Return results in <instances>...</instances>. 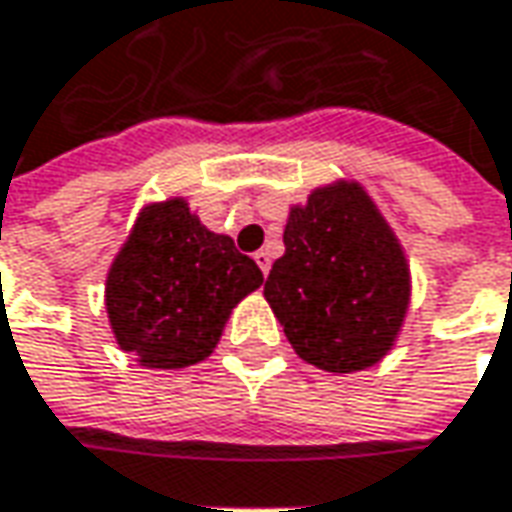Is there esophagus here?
I'll use <instances>...</instances> for the list:
<instances>
[{"mask_svg":"<svg viewBox=\"0 0 512 512\" xmlns=\"http://www.w3.org/2000/svg\"><path fill=\"white\" fill-rule=\"evenodd\" d=\"M253 259H256V265L262 267V273L267 276V270H270V253H267V250H259V253L253 256Z\"/></svg>","mask_w":512,"mask_h":512,"instance_id":"obj_1","label":"esophagus"}]
</instances>
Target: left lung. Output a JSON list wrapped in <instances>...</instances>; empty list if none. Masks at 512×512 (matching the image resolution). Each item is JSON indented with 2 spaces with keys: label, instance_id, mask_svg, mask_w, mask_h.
Instances as JSON below:
<instances>
[{
  "label": "left lung",
  "instance_id": "1",
  "mask_svg": "<svg viewBox=\"0 0 512 512\" xmlns=\"http://www.w3.org/2000/svg\"><path fill=\"white\" fill-rule=\"evenodd\" d=\"M265 299L287 342L327 373L376 364L393 347L410 302L402 245L356 182H336L293 207L285 256L273 262Z\"/></svg>",
  "mask_w": 512,
  "mask_h": 512
}]
</instances>
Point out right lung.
I'll list each match as a JSON object with an SVG mask.
<instances>
[{
    "instance_id": "add662e5",
    "label": "right lung",
    "mask_w": 512,
    "mask_h": 512,
    "mask_svg": "<svg viewBox=\"0 0 512 512\" xmlns=\"http://www.w3.org/2000/svg\"><path fill=\"white\" fill-rule=\"evenodd\" d=\"M262 285L230 236L207 230L185 199L142 210L113 259L105 307L119 347L145 367L179 370L219 344L230 310Z\"/></svg>"
}]
</instances>
